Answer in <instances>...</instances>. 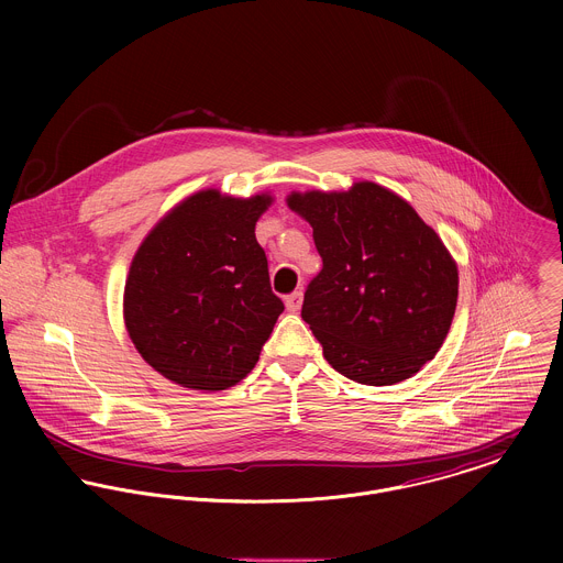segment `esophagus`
I'll return each instance as SVG.
<instances>
[{"label":"esophagus","instance_id":"obj_1","mask_svg":"<svg viewBox=\"0 0 563 563\" xmlns=\"http://www.w3.org/2000/svg\"><path fill=\"white\" fill-rule=\"evenodd\" d=\"M301 303H303V292H301V290H295L292 295L286 297V308H288L290 312H299Z\"/></svg>","mask_w":563,"mask_h":563}]
</instances>
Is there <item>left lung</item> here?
<instances>
[{
	"instance_id": "obj_1",
	"label": "left lung",
	"mask_w": 563,
	"mask_h": 563,
	"mask_svg": "<svg viewBox=\"0 0 563 563\" xmlns=\"http://www.w3.org/2000/svg\"><path fill=\"white\" fill-rule=\"evenodd\" d=\"M286 201L312 225L322 257L301 317L324 360L364 386L416 375L440 351L457 306V264L444 242L405 199L373 181Z\"/></svg>"
}]
</instances>
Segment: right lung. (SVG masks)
Segmentation results:
<instances>
[{"mask_svg":"<svg viewBox=\"0 0 563 563\" xmlns=\"http://www.w3.org/2000/svg\"><path fill=\"white\" fill-rule=\"evenodd\" d=\"M271 203L268 192L241 199L199 190L139 246L123 319L143 360L173 384L225 390L260 360L284 312L255 241V223Z\"/></svg>","mask_w":563,"mask_h":563,"instance_id":"obj_1","label":"right lung"}]
</instances>
